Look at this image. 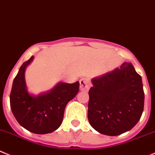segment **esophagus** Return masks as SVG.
<instances>
[{
    "label": "esophagus",
    "instance_id": "1",
    "mask_svg": "<svg viewBox=\"0 0 155 155\" xmlns=\"http://www.w3.org/2000/svg\"><path fill=\"white\" fill-rule=\"evenodd\" d=\"M90 87V82L88 78H82L80 79V90L88 91Z\"/></svg>",
    "mask_w": 155,
    "mask_h": 155
}]
</instances>
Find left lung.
Masks as SVG:
<instances>
[{
    "mask_svg": "<svg viewBox=\"0 0 155 155\" xmlns=\"http://www.w3.org/2000/svg\"><path fill=\"white\" fill-rule=\"evenodd\" d=\"M88 119L98 132L116 136L130 131L144 110L141 76L131 63L92 79Z\"/></svg>",
    "mask_w": 155,
    "mask_h": 155,
    "instance_id": "8db88e82",
    "label": "left lung"
}]
</instances>
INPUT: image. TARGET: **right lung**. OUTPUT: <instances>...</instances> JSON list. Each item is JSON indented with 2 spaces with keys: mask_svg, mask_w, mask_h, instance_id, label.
<instances>
[{
  "mask_svg": "<svg viewBox=\"0 0 155 155\" xmlns=\"http://www.w3.org/2000/svg\"><path fill=\"white\" fill-rule=\"evenodd\" d=\"M34 56L24 63L14 78L10 103L18 123L30 132L44 134L53 132L61 125L66 105L79 92V81L60 82L52 89L38 95L30 94L25 81V71Z\"/></svg>",
  "mask_w": 155,
  "mask_h": 155,
  "instance_id": "obj_1",
  "label": "right lung"
}]
</instances>
